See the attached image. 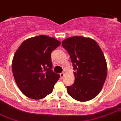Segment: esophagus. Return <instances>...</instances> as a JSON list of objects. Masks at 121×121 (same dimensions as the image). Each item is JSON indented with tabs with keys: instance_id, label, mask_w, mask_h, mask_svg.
I'll list each match as a JSON object with an SVG mask.
<instances>
[{
	"instance_id": "esophagus-1",
	"label": "esophagus",
	"mask_w": 121,
	"mask_h": 121,
	"mask_svg": "<svg viewBox=\"0 0 121 121\" xmlns=\"http://www.w3.org/2000/svg\"><path fill=\"white\" fill-rule=\"evenodd\" d=\"M60 77L61 78H63V77H64V73H61L60 74Z\"/></svg>"
}]
</instances>
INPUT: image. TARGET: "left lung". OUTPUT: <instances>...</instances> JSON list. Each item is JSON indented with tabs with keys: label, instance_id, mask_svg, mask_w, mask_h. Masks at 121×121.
<instances>
[{
	"label": "left lung",
	"instance_id": "8db88e82",
	"mask_svg": "<svg viewBox=\"0 0 121 121\" xmlns=\"http://www.w3.org/2000/svg\"><path fill=\"white\" fill-rule=\"evenodd\" d=\"M61 43L75 70L74 83L67 86V92L77 101L92 100L100 92L106 79L108 67L102 50L89 38L73 36Z\"/></svg>",
	"mask_w": 121,
	"mask_h": 121
}]
</instances>
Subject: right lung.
I'll use <instances>...</instances> for the list:
<instances>
[{"label": "right lung", "mask_w": 121, "mask_h": 121, "mask_svg": "<svg viewBox=\"0 0 121 121\" xmlns=\"http://www.w3.org/2000/svg\"><path fill=\"white\" fill-rule=\"evenodd\" d=\"M60 44L55 38L40 35L24 40L15 52L12 72L17 86L26 96L39 100L52 92L60 75L51 70V54Z\"/></svg>", "instance_id": "obj_1"}]
</instances>
